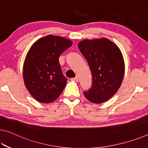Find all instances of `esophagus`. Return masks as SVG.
<instances>
[{
  "instance_id": "34e87169",
  "label": "esophagus",
  "mask_w": 148,
  "mask_h": 148,
  "mask_svg": "<svg viewBox=\"0 0 148 148\" xmlns=\"http://www.w3.org/2000/svg\"><path fill=\"white\" fill-rule=\"evenodd\" d=\"M71 80L73 81H75V82H78L79 81V78H78V77H74V78H72Z\"/></svg>"
}]
</instances>
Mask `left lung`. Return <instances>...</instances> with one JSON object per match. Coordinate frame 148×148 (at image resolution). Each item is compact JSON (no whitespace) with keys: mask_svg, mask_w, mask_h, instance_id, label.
<instances>
[{"mask_svg":"<svg viewBox=\"0 0 148 148\" xmlns=\"http://www.w3.org/2000/svg\"><path fill=\"white\" fill-rule=\"evenodd\" d=\"M78 47L92 76V87L83 92L84 95L95 104L107 101L118 91L123 81L125 65L121 51L106 38L82 40Z\"/></svg>","mask_w":148,"mask_h":148,"instance_id":"8db88e82","label":"left lung"}]
</instances>
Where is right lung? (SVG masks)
Returning a JSON list of instances; mask_svg holds the SVG:
<instances>
[{
    "instance_id": "right-lung-1",
    "label": "right lung",
    "mask_w": 148,
    "mask_h": 148,
    "mask_svg": "<svg viewBox=\"0 0 148 148\" xmlns=\"http://www.w3.org/2000/svg\"><path fill=\"white\" fill-rule=\"evenodd\" d=\"M72 41L48 35L38 40L32 45L23 66L24 85L36 101L49 103L60 96L67 85L59 58L71 46Z\"/></svg>"
}]
</instances>
